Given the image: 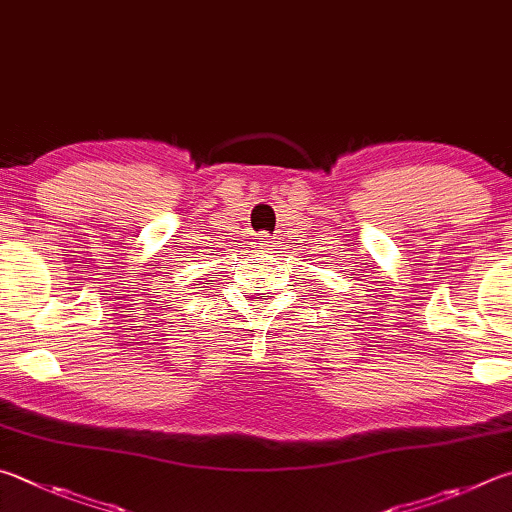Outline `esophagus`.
Segmentation results:
<instances>
[{"mask_svg": "<svg viewBox=\"0 0 512 512\" xmlns=\"http://www.w3.org/2000/svg\"><path fill=\"white\" fill-rule=\"evenodd\" d=\"M253 244H255V248L264 250V253H266V250L271 248V244H273V237L268 235V232H259V235H255V241H253Z\"/></svg>", "mask_w": 512, "mask_h": 512, "instance_id": "esophagus-1", "label": "esophagus"}]
</instances>
